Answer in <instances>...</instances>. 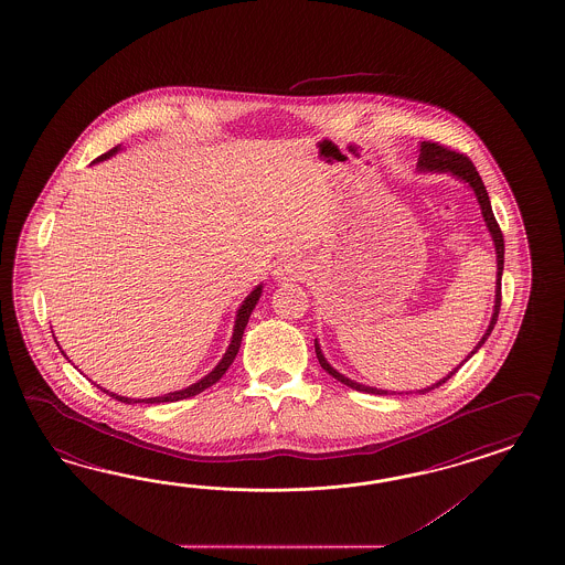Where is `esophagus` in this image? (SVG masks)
Wrapping results in <instances>:
<instances>
[{"mask_svg": "<svg viewBox=\"0 0 565 565\" xmlns=\"http://www.w3.org/2000/svg\"><path fill=\"white\" fill-rule=\"evenodd\" d=\"M305 265L300 260L286 259L281 260L277 267H275V279L279 281H296L305 275Z\"/></svg>", "mask_w": 565, "mask_h": 565, "instance_id": "obj_1", "label": "esophagus"}]
</instances>
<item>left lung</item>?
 <instances>
[{
    "mask_svg": "<svg viewBox=\"0 0 565 565\" xmlns=\"http://www.w3.org/2000/svg\"><path fill=\"white\" fill-rule=\"evenodd\" d=\"M417 167L419 170H434V172H450L452 177H457L460 181H465V183H469V186L473 189L475 195H477V201H479V205H481V214H483V220H486V226H488L489 234H491V241L495 244V255H498V279H495V306H493V315H491V322H489L488 331H486V335L481 337V341L475 345V350L467 355V360L473 355L475 351L479 350L486 341H488V337L491 335V331H493V327H495V321H498V315H500V306H502V271H503V236L502 230L498 226V222H495V215L491 212V203H489L488 189H486V184L481 181V177H479V172H477V168L473 167V162L465 156V153L457 152V150H450V148H446V146H440V143H436V141H422V148H419V158H417ZM315 351H317V358H319V364H321L322 370L324 372H329L335 381L341 382V384H345V386H350V388H355V391H360V393H372V395H386L388 391H381V388H374V386H366V384H360V382H353L348 379V376H343V374H339L335 367L331 366L327 360H324V355H322L321 348H319V341H315ZM465 360V362H467ZM462 362V364H465ZM460 364V366H462ZM458 366V367H460ZM458 367H455L448 376H444L443 381L436 382V384H431V386H427L424 391H419V393H427V391H434V388H438V386H443L444 382L448 381L450 376H455V372H458Z\"/></svg>",
    "mask_w": 565,
    "mask_h": 565,
    "instance_id": "obj_1",
    "label": "left lung"
}]
</instances>
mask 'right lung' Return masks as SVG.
Segmentation results:
<instances>
[{"mask_svg":"<svg viewBox=\"0 0 565 565\" xmlns=\"http://www.w3.org/2000/svg\"><path fill=\"white\" fill-rule=\"evenodd\" d=\"M119 152V146L117 148H113V150H108L107 153H103V156H98L96 158V162L98 160H107L108 156H113V153ZM260 290H263V286H257L255 290L250 291L248 296H246V300H244L243 306L238 308V315H236V322H234V333H232V341H230L228 350L224 353V358L220 360V364L207 374V376H203L201 381L195 382V384H191V386H186L183 391H174V393H168L164 397H152V398H127L119 397V395H115V393H108L105 391L107 395H110L113 398H117V401H121V403H172V401H181V398L195 397L199 393H203L205 388H210L212 384L220 381L224 374H226V370H228L230 364L234 362V358H236V353L241 350V341H243L244 329H246V322H248V317H250V312H253V308L255 305L259 302Z\"/></svg>","mask_w":565,"mask_h":565,"instance_id":"add662e5","label":"right lung"}]
</instances>
